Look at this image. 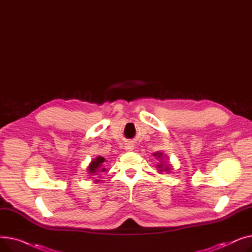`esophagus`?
<instances>
[{"label": "esophagus", "mask_w": 252, "mask_h": 252, "mask_svg": "<svg viewBox=\"0 0 252 252\" xmlns=\"http://www.w3.org/2000/svg\"><path fill=\"white\" fill-rule=\"evenodd\" d=\"M126 150H133V146H131L130 144H126Z\"/></svg>", "instance_id": "1"}]
</instances>
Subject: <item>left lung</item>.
<instances>
[{
  "label": "left lung",
  "instance_id": "1",
  "mask_svg": "<svg viewBox=\"0 0 252 252\" xmlns=\"http://www.w3.org/2000/svg\"><path fill=\"white\" fill-rule=\"evenodd\" d=\"M154 156H156V158L157 159H161V161H159L160 163H158L157 165H156V167H157V169H158V171H159V173H163V171H166V173H169L170 171V165L169 164H164V162H163V154L161 153V152H155L154 153Z\"/></svg>",
  "mask_w": 252,
  "mask_h": 252
}]
</instances>
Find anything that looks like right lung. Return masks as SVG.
I'll use <instances>...</instances> for the list:
<instances>
[{"mask_svg": "<svg viewBox=\"0 0 252 252\" xmlns=\"http://www.w3.org/2000/svg\"><path fill=\"white\" fill-rule=\"evenodd\" d=\"M104 162H105V158L102 156H98L94 158L88 166V174L90 176H98L100 175V173H103V171H105L106 169L104 167ZM95 182L98 183L99 180H96Z\"/></svg>", "mask_w": 252, "mask_h": 252, "instance_id": "add662e5", "label": "right lung"}]
</instances>
